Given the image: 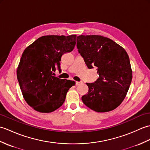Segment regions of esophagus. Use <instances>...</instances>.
Segmentation results:
<instances>
[{
	"mask_svg": "<svg viewBox=\"0 0 150 150\" xmlns=\"http://www.w3.org/2000/svg\"><path fill=\"white\" fill-rule=\"evenodd\" d=\"M82 83V82H78V81H76V82H75V84H76V86H79V85L81 84Z\"/></svg>",
	"mask_w": 150,
	"mask_h": 150,
	"instance_id": "1",
	"label": "esophagus"
}]
</instances>
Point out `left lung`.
Masks as SVG:
<instances>
[{
    "label": "left lung",
    "instance_id": "left-lung-1",
    "mask_svg": "<svg viewBox=\"0 0 150 150\" xmlns=\"http://www.w3.org/2000/svg\"><path fill=\"white\" fill-rule=\"evenodd\" d=\"M79 53L89 69L96 66L99 77L86 83L88 93L82 97L87 107L97 112H108L122 103L132 80L128 53L109 38L100 35L77 37Z\"/></svg>",
    "mask_w": 150,
    "mask_h": 150
}]
</instances>
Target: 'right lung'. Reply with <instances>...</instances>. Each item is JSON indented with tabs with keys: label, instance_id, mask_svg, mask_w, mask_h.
I'll return each instance as SVG.
<instances>
[{
	"label": "right lung",
	"instance_id": "right-lung-1",
	"mask_svg": "<svg viewBox=\"0 0 150 150\" xmlns=\"http://www.w3.org/2000/svg\"><path fill=\"white\" fill-rule=\"evenodd\" d=\"M76 35H46L37 39L24 50L17 70L22 95L28 105L41 113H50L64 103L72 81L53 76L60 71L63 54L71 52L76 44Z\"/></svg>",
	"mask_w": 150,
	"mask_h": 150
}]
</instances>
